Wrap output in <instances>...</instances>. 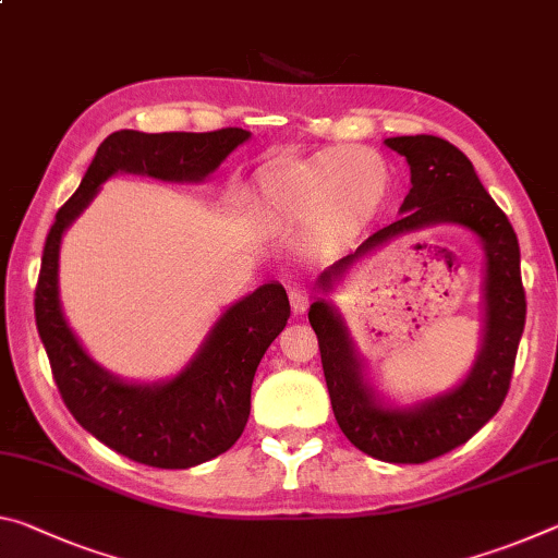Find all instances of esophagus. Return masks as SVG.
<instances>
[{"label":"esophagus","mask_w":558,"mask_h":558,"mask_svg":"<svg viewBox=\"0 0 558 558\" xmlns=\"http://www.w3.org/2000/svg\"><path fill=\"white\" fill-rule=\"evenodd\" d=\"M288 298H290V307H293V313H305L307 305H311V290L305 286H290L288 288Z\"/></svg>","instance_id":"1"}]
</instances>
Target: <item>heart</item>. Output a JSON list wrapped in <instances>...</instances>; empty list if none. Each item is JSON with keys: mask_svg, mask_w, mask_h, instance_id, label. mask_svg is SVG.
Returning a JSON list of instances; mask_svg holds the SVG:
<instances>
[{"mask_svg": "<svg viewBox=\"0 0 558 558\" xmlns=\"http://www.w3.org/2000/svg\"><path fill=\"white\" fill-rule=\"evenodd\" d=\"M390 189L385 158L373 148L332 146L260 173L247 210L270 226H311L320 238H350L373 220Z\"/></svg>", "mask_w": 558, "mask_h": 558, "instance_id": "1", "label": "heart"}]
</instances>
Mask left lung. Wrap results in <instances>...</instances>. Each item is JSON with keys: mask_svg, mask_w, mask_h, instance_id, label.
<instances>
[{"mask_svg": "<svg viewBox=\"0 0 558 558\" xmlns=\"http://www.w3.org/2000/svg\"><path fill=\"white\" fill-rule=\"evenodd\" d=\"M387 146L407 158L412 189L402 203V218L344 255L320 276L323 290L342 276L360 255L390 238L432 223H459L480 235L486 251V335L480 360L454 392L414 410H385L362 383L360 362L344 325L332 307L317 300L307 320L320 344L323 373L332 412L342 435L360 452L392 464H424L472 439L509 392L517 350L526 323L521 286L519 241L504 210L484 191L474 166L457 146L439 136H395Z\"/></svg>", "mask_w": 558, "mask_h": 558, "instance_id": "1", "label": "left lung"}]
</instances>
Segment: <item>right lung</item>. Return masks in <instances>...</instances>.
Segmentation results:
<instances>
[{
  "mask_svg": "<svg viewBox=\"0 0 558 558\" xmlns=\"http://www.w3.org/2000/svg\"><path fill=\"white\" fill-rule=\"evenodd\" d=\"M247 136V131L235 126L206 134L117 131L96 148L82 185L59 208L49 228L34 290V317L51 375L74 420L131 462L158 470H189L235 445L251 414L255 369L290 317L286 288L268 282L228 307L198 357L171 383L126 385L88 360L61 315L57 290L61 233L111 173L198 181L216 171Z\"/></svg>",
  "mask_w": 558,
  "mask_h": 558,
  "instance_id": "obj_1",
  "label": "right lung"
}]
</instances>
